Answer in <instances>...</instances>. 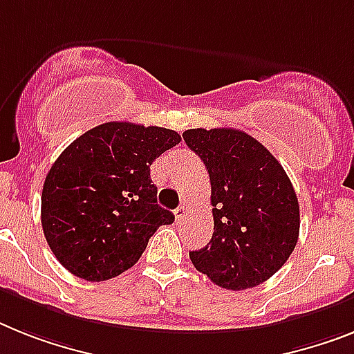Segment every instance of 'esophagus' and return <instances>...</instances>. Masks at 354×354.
<instances>
[{
    "instance_id": "34e87169",
    "label": "esophagus",
    "mask_w": 354,
    "mask_h": 354,
    "mask_svg": "<svg viewBox=\"0 0 354 354\" xmlns=\"http://www.w3.org/2000/svg\"><path fill=\"white\" fill-rule=\"evenodd\" d=\"M186 215H188L186 206H179V208L175 209V218H177V223H184V221H186Z\"/></svg>"
}]
</instances>
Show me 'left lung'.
Segmentation results:
<instances>
[{"instance_id": "8db88e82", "label": "left lung", "mask_w": 354, "mask_h": 354, "mask_svg": "<svg viewBox=\"0 0 354 354\" xmlns=\"http://www.w3.org/2000/svg\"><path fill=\"white\" fill-rule=\"evenodd\" d=\"M183 137L208 170L213 206L212 241L189 251V259L221 288L241 291L262 284L299 241L293 184L273 153L246 131L194 128Z\"/></svg>"}]
</instances>
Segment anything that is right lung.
<instances>
[{"label":"right lung","instance_id":"add662e5","mask_svg":"<svg viewBox=\"0 0 354 354\" xmlns=\"http://www.w3.org/2000/svg\"><path fill=\"white\" fill-rule=\"evenodd\" d=\"M179 142L175 130L113 121L63 150L43 184L41 226L72 275L90 282L121 275L157 227L174 223L157 204L150 166Z\"/></svg>","mask_w":354,"mask_h":354}]
</instances>
